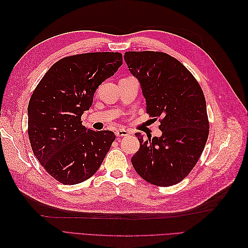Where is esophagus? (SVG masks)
<instances>
[{
    "instance_id": "34e87169",
    "label": "esophagus",
    "mask_w": 248,
    "mask_h": 248,
    "mask_svg": "<svg viewBox=\"0 0 248 248\" xmlns=\"http://www.w3.org/2000/svg\"><path fill=\"white\" fill-rule=\"evenodd\" d=\"M128 134H129V131L124 129V128L116 130V136L117 137H127V136H128Z\"/></svg>"
}]
</instances>
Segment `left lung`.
Wrapping results in <instances>:
<instances>
[{
    "mask_svg": "<svg viewBox=\"0 0 248 248\" xmlns=\"http://www.w3.org/2000/svg\"><path fill=\"white\" fill-rule=\"evenodd\" d=\"M124 60L136 77L147 114L160 118L161 137L142 138L132 156L138 174L153 185L179 183L196 166L209 134L206 100L197 79L177 59L160 51H126Z\"/></svg>",
    "mask_w": 248,
    "mask_h": 248,
    "instance_id": "left-lung-1",
    "label": "left lung"
}]
</instances>
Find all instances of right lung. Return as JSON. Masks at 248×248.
I'll list each match as a JSON object with an SVG mask.
<instances>
[{
  "instance_id": "1",
  "label": "right lung",
  "mask_w": 248,
  "mask_h": 248,
  "mask_svg": "<svg viewBox=\"0 0 248 248\" xmlns=\"http://www.w3.org/2000/svg\"><path fill=\"white\" fill-rule=\"evenodd\" d=\"M120 52H87L60 60L44 74L28 107L33 153L57 181L74 185L91 178L115 140L109 130L94 131L80 118L96 89L122 65Z\"/></svg>"
}]
</instances>
